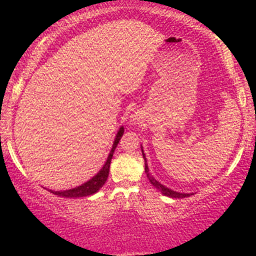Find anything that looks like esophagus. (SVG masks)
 I'll use <instances>...</instances> for the list:
<instances>
[{"mask_svg": "<svg viewBox=\"0 0 256 256\" xmlns=\"http://www.w3.org/2000/svg\"><path fill=\"white\" fill-rule=\"evenodd\" d=\"M132 120H134V119H132Z\"/></svg>", "mask_w": 256, "mask_h": 256, "instance_id": "obj_1", "label": "esophagus"}]
</instances>
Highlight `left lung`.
<instances>
[{
  "label": "left lung",
  "instance_id": "8db88e82",
  "mask_svg": "<svg viewBox=\"0 0 256 256\" xmlns=\"http://www.w3.org/2000/svg\"><path fill=\"white\" fill-rule=\"evenodd\" d=\"M142 154H143V158H144V170H146V177H148L149 182H150V184L154 185V186L158 190H160L162 195L168 196V198H189L190 195H192V194H184V192H174V190L170 189V188H167V186H165V185L161 184L160 182H158L156 179H155L150 174V173H149V167H148V164H146V154H144V152H143V148H142Z\"/></svg>",
  "mask_w": 256,
  "mask_h": 256
}]
</instances>
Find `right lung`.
<instances>
[{
	"instance_id": "add662e5",
	"label": "right lung",
	"mask_w": 256,
	"mask_h": 256,
	"mask_svg": "<svg viewBox=\"0 0 256 256\" xmlns=\"http://www.w3.org/2000/svg\"><path fill=\"white\" fill-rule=\"evenodd\" d=\"M122 134H124V126H120L118 134H116V140H114L113 146H112L110 152L108 155L107 161L104 162V167L100 170L98 173H96V176H94L92 178L89 179L88 182H85L84 184L79 185V186L73 188V189H68V190H60V192H55V190H49V192L54 194V195L61 196V198H84V196H90L92 194L98 192L102 186H104L106 180H107L108 174H110V161L112 158H113L114 150H116V146H118L120 138H122Z\"/></svg>"
}]
</instances>
